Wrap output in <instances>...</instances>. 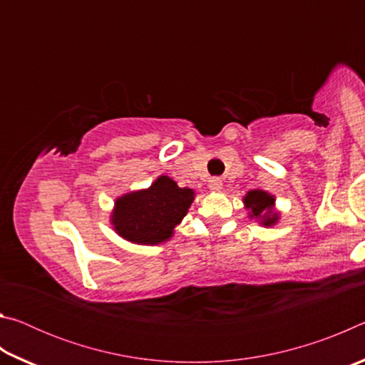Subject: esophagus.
I'll return each mask as SVG.
<instances>
[{
    "label": "esophagus",
    "mask_w": 365,
    "mask_h": 365,
    "mask_svg": "<svg viewBox=\"0 0 365 365\" xmlns=\"http://www.w3.org/2000/svg\"><path fill=\"white\" fill-rule=\"evenodd\" d=\"M209 188H211L212 191H220L222 190V178L220 177L209 178Z\"/></svg>",
    "instance_id": "obj_1"
}]
</instances>
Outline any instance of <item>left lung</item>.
<instances>
[{
	"label": "left lung",
	"mask_w": 365,
	"mask_h": 365,
	"mask_svg": "<svg viewBox=\"0 0 365 365\" xmlns=\"http://www.w3.org/2000/svg\"><path fill=\"white\" fill-rule=\"evenodd\" d=\"M245 205H246V207L251 209V217L252 215H255V217H261V214H264V217H262L264 225L275 224L277 215L274 214L272 217L270 215H267L269 212H272L270 209H272V206H274V197L265 193V191H261V190L250 191V193L245 197Z\"/></svg>",
	"instance_id": "obj_1"
}]
</instances>
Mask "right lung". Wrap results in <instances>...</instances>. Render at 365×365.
I'll return each instance as SVG.
<instances>
[{
  "label": "right lung",
  "mask_w": 365,
  "mask_h": 365,
  "mask_svg": "<svg viewBox=\"0 0 365 365\" xmlns=\"http://www.w3.org/2000/svg\"><path fill=\"white\" fill-rule=\"evenodd\" d=\"M191 202L193 190L177 187L172 178L163 175L148 190L119 197L113 224L128 242L158 245L170 238Z\"/></svg>",
  "instance_id": "1"
}]
</instances>
